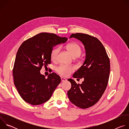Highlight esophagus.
<instances>
[{"label":"esophagus","instance_id":"34e87169","mask_svg":"<svg viewBox=\"0 0 129 129\" xmlns=\"http://www.w3.org/2000/svg\"><path fill=\"white\" fill-rule=\"evenodd\" d=\"M61 82H64V81H65L67 80L65 78H64L63 77H61Z\"/></svg>","mask_w":129,"mask_h":129}]
</instances>
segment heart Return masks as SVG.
Listing matches in <instances>:
<instances>
[{"label": "heart", "instance_id": "heart-1", "mask_svg": "<svg viewBox=\"0 0 129 129\" xmlns=\"http://www.w3.org/2000/svg\"><path fill=\"white\" fill-rule=\"evenodd\" d=\"M66 49L70 53L73 58L78 57L82 52V48L80 45L75 42H72L68 44ZM59 48H53L50 52V58L51 60L54 61L57 59V55L59 52ZM56 71L60 75L64 77L68 76L70 73L74 71V68L72 66H66L64 65H60L56 68Z\"/></svg>", "mask_w": 129, "mask_h": 129}]
</instances>
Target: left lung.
I'll return each mask as SVG.
<instances>
[{
  "label": "left lung",
  "instance_id": "obj_1",
  "mask_svg": "<svg viewBox=\"0 0 129 129\" xmlns=\"http://www.w3.org/2000/svg\"><path fill=\"white\" fill-rule=\"evenodd\" d=\"M84 44L86 58L83 65L73 75L74 78H84L81 84L68 80L71 87L67 92L70 101L76 106L86 109L95 105L106 89L110 71V60L101 41L94 37L82 33L72 34Z\"/></svg>",
  "mask_w": 129,
  "mask_h": 129
}]
</instances>
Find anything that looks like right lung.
<instances>
[{"instance_id": "add662e5", "label": "right lung", "mask_w": 129, "mask_h": 129, "mask_svg": "<svg viewBox=\"0 0 129 129\" xmlns=\"http://www.w3.org/2000/svg\"><path fill=\"white\" fill-rule=\"evenodd\" d=\"M67 38L54 34L42 33L22 43L17 52L13 73L14 84L22 99L32 105L49 100L61 82L52 72L47 79L40 73L42 66L51 63L50 52L56 45L65 43Z\"/></svg>"}]
</instances>
